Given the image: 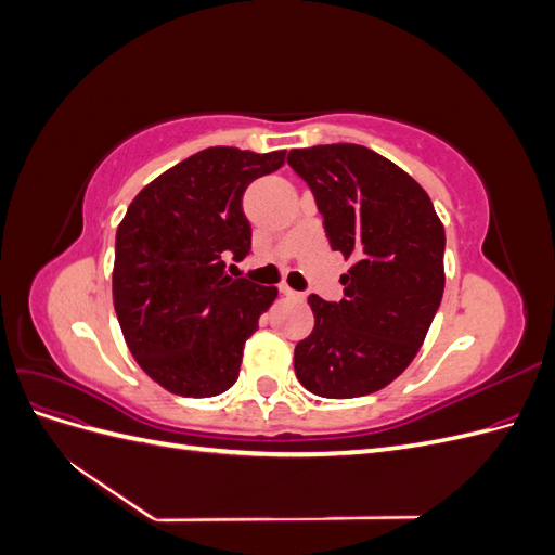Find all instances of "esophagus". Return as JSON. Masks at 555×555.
I'll use <instances>...</instances> for the list:
<instances>
[{"label":"esophagus","mask_w":555,"mask_h":555,"mask_svg":"<svg viewBox=\"0 0 555 555\" xmlns=\"http://www.w3.org/2000/svg\"><path fill=\"white\" fill-rule=\"evenodd\" d=\"M280 294H282V296H287V298H304V294L294 292L292 287H287V284H280Z\"/></svg>","instance_id":"esophagus-1"}]
</instances>
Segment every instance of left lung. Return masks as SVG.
Wrapping results in <instances>:
<instances>
[{
	"label": "left lung",
	"instance_id": "8db88e82",
	"mask_svg": "<svg viewBox=\"0 0 555 555\" xmlns=\"http://www.w3.org/2000/svg\"><path fill=\"white\" fill-rule=\"evenodd\" d=\"M333 249L354 259L345 298L308 296L314 328L296 345L298 382L322 398L391 384L422 347L444 292V229L428 194L389 159L357 143L292 150Z\"/></svg>",
	"mask_w": 555,
	"mask_h": 555
}]
</instances>
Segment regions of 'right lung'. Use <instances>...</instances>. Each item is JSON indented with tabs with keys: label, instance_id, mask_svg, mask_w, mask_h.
I'll return each mask as SVG.
<instances>
[{
	"label": "right lung",
	"instance_id": "right-lung-1",
	"mask_svg": "<svg viewBox=\"0 0 555 555\" xmlns=\"http://www.w3.org/2000/svg\"><path fill=\"white\" fill-rule=\"evenodd\" d=\"M284 155L201 150L143 188L117 227V322L133 359L166 391L210 398L236 384L245 340L278 289L229 278L227 261L251 249L245 190Z\"/></svg>",
	"mask_w": 555,
	"mask_h": 555
}]
</instances>
